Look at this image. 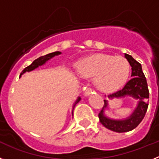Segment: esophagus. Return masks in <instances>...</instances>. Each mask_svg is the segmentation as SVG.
<instances>
[{
    "label": "esophagus",
    "mask_w": 159,
    "mask_h": 159,
    "mask_svg": "<svg viewBox=\"0 0 159 159\" xmlns=\"http://www.w3.org/2000/svg\"><path fill=\"white\" fill-rule=\"evenodd\" d=\"M94 92L93 90L90 88H84V95L85 96H89L91 94H92Z\"/></svg>",
    "instance_id": "esophagus-1"
}]
</instances>
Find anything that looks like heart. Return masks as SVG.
I'll return each mask as SVG.
<instances>
[{"label": "heart", "mask_w": 159, "mask_h": 159, "mask_svg": "<svg viewBox=\"0 0 159 159\" xmlns=\"http://www.w3.org/2000/svg\"><path fill=\"white\" fill-rule=\"evenodd\" d=\"M78 71L83 77H94V84L98 89L110 92L127 82L130 65L127 59L120 56L95 54L80 60Z\"/></svg>", "instance_id": "1"}]
</instances>
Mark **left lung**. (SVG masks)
I'll use <instances>...</instances> for the list:
<instances>
[{"mask_svg":"<svg viewBox=\"0 0 159 159\" xmlns=\"http://www.w3.org/2000/svg\"><path fill=\"white\" fill-rule=\"evenodd\" d=\"M125 58L128 60L131 67V77L130 80L126 84L123 88L116 93L108 95L110 99L115 98H124L125 96H130L137 99V106L130 116L123 119H114L105 115V110L108 109V101L104 99V105L99 114V121L106 128L112 131L123 133L132 130L138 127L143 119L148 107L149 90L146 77L144 75L142 65L136 61L131 56L124 54Z\"/></svg>","mask_w":159,"mask_h":159,"instance_id":"obj_1","label":"left lung"}]
</instances>
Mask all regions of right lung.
Returning a JSON list of instances; mask_svg holds the SVG:
<instances>
[{
	"instance_id": "obj_1",
	"label": "right lung",
	"mask_w": 159,
	"mask_h": 159,
	"mask_svg": "<svg viewBox=\"0 0 159 159\" xmlns=\"http://www.w3.org/2000/svg\"><path fill=\"white\" fill-rule=\"evenodd\" d=\"M60 54H61V52H54L49 53V54L45 55V56H43V57H39L38 59L35 60L32 63V64H31V65L28 66L27 67H25V69L22 71V72L20 73V76H21L24 73H25L26 71H33L34 69L37 68L39 66H42V65H43V64H45L49 60H51L52 58L55 57L56 56H59V55H60ZM80 100H81L80 97H78V98L76 99V100L75 101V102H74V104H73V107H72V116H73V110H74V108H75V105H76L77 103H78V102H80Z\"/></svg>"
}]
</instances>
